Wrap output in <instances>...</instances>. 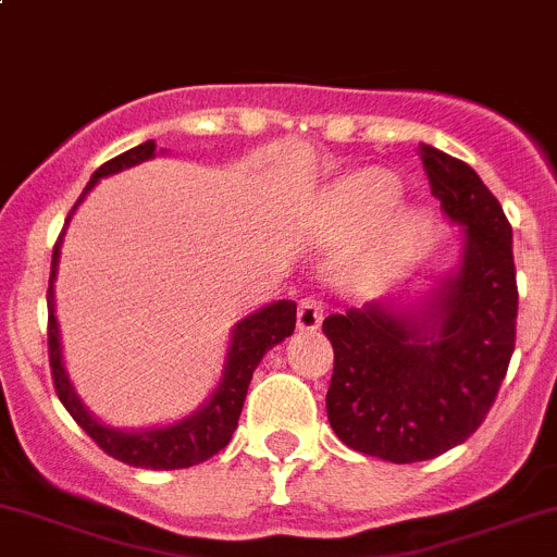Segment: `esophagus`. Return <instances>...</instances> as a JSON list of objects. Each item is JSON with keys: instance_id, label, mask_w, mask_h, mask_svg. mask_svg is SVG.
Returning a JSON list of instances; mask_svg holds the SVG:
<instances>
[{"instance_id": "esophagus-1", "label": "esophagus", "mask_w": 557, "mask_h": 557, "mask_svg": "<svg viewBox=\"0 0 557 557\" xmlns=\"http://www.w3.org/2000/svg\"><path fill=\"white\" fill-rule=\"evenodd\" d=\"M323 321V301L318 296H305L299 301V312H296V326L299 332H315Z\"/></svg>"}]
</instances>
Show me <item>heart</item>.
I'll list each match as a JSON object with an SVG mask.
<instances>
[{"label":"heart","instance_id":"b5f03b06","mask_svg":"<svg viewBox=\"0 0 557 557\" xmlns=\"http://www.w3.org/2000/svg\"><path fill=\"white\" fill-rule=\"evenodd\" d=\"M399 182L386 171H361L339 187L334 198V218L350 234H367L377 228L367 252V272L372 277L394 272L422 245L428 234V218L413 207H398Z\"/></svg>","mask_w":557,"mask_h":557}]
</instances>
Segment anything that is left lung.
<instances>
[{
	"label": "left lung",
	"mask_w": 557,
	"mask_h": 557,
	"mask_svg": "<svg viewBox=\"0 0 557 557\" xmlns=\"http://www.w3.org/2000/svg\"><path fill=\"white\" fill-rule=\"evenodd\" d=\"M430 190L462 225L460 267L428 299L367 301L323 321L334 348L326 413L361 455L422 462L471 438L487 419L517 337L511 225L476 171L419 147Z\"/></svg>",
	"instance_id": "obj_1"
}]
</instances>
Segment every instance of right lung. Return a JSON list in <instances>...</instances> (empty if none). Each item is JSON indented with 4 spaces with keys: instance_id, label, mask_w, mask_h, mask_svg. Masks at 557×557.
I'll return each instance as SVG.
<instances>
[{
    "instance_id": "right-lung-1",
    "label": "right lung",
    "mask_w": 557,
    "mask_h": 557,
    "mask_svg": "<svg viewBox=\"0 0 557 557\" xmlns=\"http://www.w3.org/2000/svg\"><path fill=\"white\" fill-rule=\"evenodd\" d=\"M154 158V141L141 144V147H133L127 152H122L119 158L108 160L100 169L91 174L89 185L84 187L81 198L75 201L78 207L86 198V193L102 180V176L119 174L124 169H133V165L144 163V160ZM73 207V212H75ZM73 212L67 214L64 223H70ZM62 236L59 234L57 245H53V258H51V280H48V361H51V377L53 388H57V397L62 399V405L67 408V413L73 416L78 428L100 446L106 455H111L113 460H122L133 468H152V471H174V468H190L198 462L209 460L212 455H218L220 449H225L234 435L236 424H239L242 405H245L247 386L252 381V372H256L258 361L263 359L269 348H274L277 343H283L285 337H290L296 329V305L294 301H272V305L261 307L252 315L242 318L234 326L231 334V348L225 356V370L220 377L218 388L212 392V397L196 410V413L185 416L182 422L169 424V428H149V430H113L108 424L97 422L95 416L84 408L81 397L75 394L73 383H70L67 370L62 364V343H59V323L53 315V280H57V267H59V247H62Z\"/></svg>"
}]
</instances>
